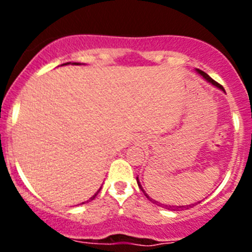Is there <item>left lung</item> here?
I'll list each match as a JSON object with an SVG mask.
<instances>
[{
  "mask_svg": "<svg viewBox=\"0 0 252 252\" xmlns=\"http://www.w3.org/2000/svg\"><path fill=\"white\" fill-rule=\"evenodd\" d=\"M197 72H198V73H199V74H201V75H202V77H203V78H204V79H207V81H208V82H209V83H212V84H213V86L218 87V88H221V90H222V91H224V90H223V88H222V86H221V84H218V83H217V82H216V81H213L212 78L209 77V75H208V74H207V73H204V72H203V70H199V69H197ZM136 180H137V184H139V188H140V189H141L142 192H144V189H142L141 184H140V182H139V179H137V178H136ZM144 194H145V195H146V198H149V195H148V194H146V193H145V192H144ZM149 199H150V198H149ZM150 201H151V202H153V203L158 204V206L165 207V208H166V209H173V211H179V209H182V208H189V207L192 206V204H189V206H166V204H161V203H159V202H157V201H154V199H150Z\"/></svg>",
  "mask_w": 252,
  "mask_h": 252,
  "instance_id": "obj_1",
  "label": "left lung"
}]
</instances>
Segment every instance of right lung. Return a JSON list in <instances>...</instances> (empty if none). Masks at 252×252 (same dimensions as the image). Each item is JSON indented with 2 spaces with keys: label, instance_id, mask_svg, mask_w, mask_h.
Returning a JSON list of instances; mask_svg holds the SVG:
<instances>
[{
  "label": "right lung",
  "instance_id": "1",
  "mask_svg": "<svg viewBox=\"0 0 252 252\" xmlns=\"http://www.w3.org/2000/svg\"><path fill=\"white\" fill-rule=\"evenodd\" d=\"M66 64H69V63H66ZM75 64V63H74ZM98 192H99V190H98ZM98 192H97V193H95V194L94 195H93V197L92 198H91V199H90V201H92V199H94V198H95V195H97V194H98ZM87 202H88V201H87ZM83 203H86V202H83Z\"/></svg>",
  "mask_w": 252,
  "mask_h": 252
}]
</instances>
